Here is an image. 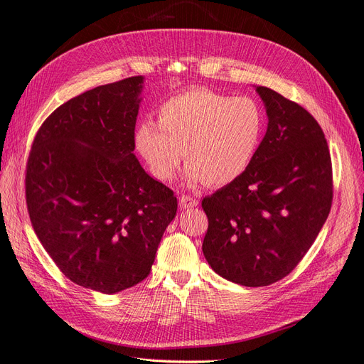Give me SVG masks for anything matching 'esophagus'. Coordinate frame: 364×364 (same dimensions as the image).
Segmentation results:
<instances>
[{
  "label": "esophagus",
  "instance_id": "esophagus-1",
  "mask_svg": "<svg viewBox=\"0 0 364 364\" xmlns=\"http://www.w3.org/2000/svg\"><path fill=\"white\" fill-rule=\"evenodd\" d=\"M198 205V199L189 195H183L180 198V207L181 208H193Z\"/></svg>",
  "mask_w": 364,
  "mask_h": 364
}]
</instances>
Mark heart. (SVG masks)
Returning a JSON list of instances; mask_svg holds the SVG:
<instances>
[{
    "label": "heart",
    "mask_w": 364,
    "mask_h": 364,
    "mask_svg": "<svg viewBox=\"0 0 364 364\" xmlns=\"http://www.w3.org/2000/svg\"><path fill=\"white\" fill-rule=\"evenodd\" d=\"M263 133L264 113L255 100L191 87L159 105L157 124L136 127L134 145L160 181L173 178L184 152L192 181L225 186L250 168Z\"/></svg>",
    "instance_id": "heart-1"
}]
</instances>
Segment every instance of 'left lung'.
<instances>
[{
	"label": "left lung",
	"instance_id": "obj_1",
	"mask_svg": "<svg viewBox=\"0 0 364 364\" xmlns=\"http://www.w3.org/2000/svg\"><path fill=\"white\" fill-rule=\"evenodd\" d=\"M257 92L269 119L260 148L239 178L201 203L208 264L248 287L287 277L318 237L333 203L331 156L318 121L272 89Z\"/></svg>",
	"mask_w": 364,
	"mask_h": 364
}]
</instances>
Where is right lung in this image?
<instances>
[{
	"mask_svg": "<svg viewBox=\"0 0 364 364\" xmlns=\"http://www.w3.org/2000/svg\"><path fill=\"white\" fill-rule=\"evenodd\" d=\"M144 77L98 86L43 121L26 168L31 225L73 283L118 293L144 281L177 198L140 166L134 127Z\"/></svg>",
	"mask_w": 364,
	"mask_h": 364,
	"instance_id": "right-lung-1",
	"label": "right lung"
}]
</instances>
